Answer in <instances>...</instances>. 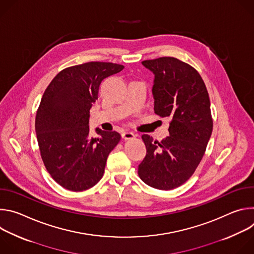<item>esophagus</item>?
<instances>
[{
  "label": "esophagus",
  "mask_w": 254,
  "mask_h": 254,
  "mask_svg": "<svg viewBox=\"0 0 254 254\" xmlns=\"http://www.w3.org/2000/svg\"><path fill=\"white\" fill-rule=\"evenodd\" d=\"M122 137H123L125 140H127V139L133 138V137H134V134H133L132 132H130V131H125V132H123Z\"/></svg>",
  "instance_id": "34e87169"
}]
</instances>
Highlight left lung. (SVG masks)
I'll use <instances>...</instances> for the list:
<instances>
[{
  "label": "left lung",
  "instance_id": "left-lung-1",
  "mask_svg": "<svg viewBox=\"0 0 254 254\" xmlns=\"http://www.w3.org/2000/svg\"><path fill=\"white\" fill-rule=\"evenodd\" d=\"M155 74V114L170 119L169 136L142 134L147 156L138 176L147 185L172 190L188 181L200 164L213 129L210 99L199 72L175 57L141 62Z\"/></svg>",
  "mask_w": 254,
  "mask_h": 254
}]
</instances>
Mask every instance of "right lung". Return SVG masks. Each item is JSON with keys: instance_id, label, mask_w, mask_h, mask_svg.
I'll return each mask as SVG.
<instances>
[{"instance_id": "right-lung-1", "label": "right lung", "mask_w": 254, "mask_h": 254, "mask_svg": "<svg viewBox=\"0 0 254 254\" xmlns=\"http://www.w3.org/2000/svg\"><path fill=\"white\" fill-rule=\"evenodd\" d=\"M124 65L92 61L61 70L47 86L36 114L35 129L44 166L63 188L80 192L102 178L106 159L121 140L117 131L89 133V111L101 81Z\"/></svg>"}]
</instances>
